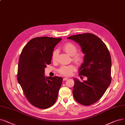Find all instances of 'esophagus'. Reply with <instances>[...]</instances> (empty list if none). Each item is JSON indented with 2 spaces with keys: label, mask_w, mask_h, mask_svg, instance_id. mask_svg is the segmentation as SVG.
<instances>
[{
  "label": "esophagus",
  "mask_w": 125,
  "mask_h": 125,
  "mask_svg": "<svg viewBox=\"0 0 125 125\" xmlns=\"http://www.w3.org/2000/svg\"><path fill=\"white\" fill-rule=\"evenodd\" d=\"M68 78H63V81H66L67 80H68Z\"/></svg>",
  "instance_id": "obj_1"
}]
</instances>
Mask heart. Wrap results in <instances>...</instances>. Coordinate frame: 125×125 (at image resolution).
<instances>
[{
	"mask_svg": "<svg viewBox=\"0 0 125 125\" xmlns=\"http://www.w3.org/2000/svg\"><path fill=\"white\" fill-rule=\"evenodd\" d=\"M62 50L72 57V60L78 65L82 64L84 61V54L82 52H77L78 48L72 42H67L62 47ZM58 56V51L54 50L52 53V59L53 62L57 61ZM75 69L74 65L70 64L68 65H63L60 67L58 72L61 75L64 76L71 75Z\"/></svg>",
	"mask_w": 125,
	"mask_h": 125,
	"instance_id": "heart-1",
	"label": "heart"
}]
</instances>
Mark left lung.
I'll list each match as a JSON object with an SVG mask.
<instances>
[{"instance_id": "left-lung-1", "label": "left lung", "mask_w": 125, "mask_h": 125, "mask_svg": "<svg viewBox=\"0 0 125 125\" xmlns=\"http://www.w3.org/2000/svg\"><path fill=\"white\" fill-rule=\"evenodd\" d=\"M67 38L78 43L85 54L79 75L87 77V80L81 82L73 79V95L81 105L89 106L101 98L111 83L110 54L104 42L93 34L73 35Z\"/></svg>"}]
</instances>
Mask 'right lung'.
Listing matches in <instances>:
<instances>
[{"instance_id":"add662e5","label":"right lung","mask_w":125,"mask_h":125,"mask_svg":"<svg viewBox=\"0 0 125 125\" xmlns=\"http://www.w3.org/2000/svg\"><path fill=\"white\" fill-rule=\"evenodd\" d=\"M61 39L34 38L25 45L20 55L18 82L28 101L40 109H46L55 104L62 83L61 77H44V68L51 63L53 48Z\"/></svg>"}]
</instances>
